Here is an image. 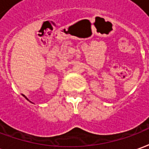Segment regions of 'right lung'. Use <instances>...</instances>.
Listing matches in <instances>:
<instances>
[{"label":"right lung","mask_w":149,"mask_h":149,"mask_svg":"<svg viewBox=\"0 0 149 149\" xmlns=\"http://www.w3.org/2000/svg\"><path fill=\"white\" fill-rule=\"evenodd\" d=\"M25 98H26V97H25ZM26 99H27V100H29V99H28V98H26Z\"/></svg>","instance_id":"right-lung-1"}]
</instances>
